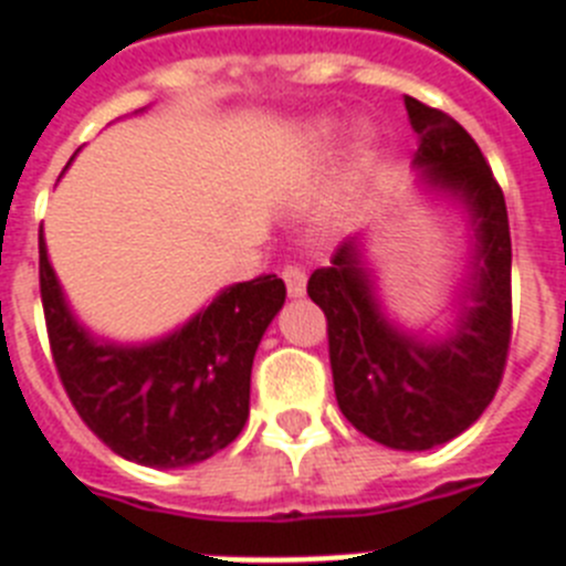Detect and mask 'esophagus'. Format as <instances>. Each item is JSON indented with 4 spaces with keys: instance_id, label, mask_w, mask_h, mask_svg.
Segmentation results:
<instances>
[{
    "instance_id": "obj_1",
    "label": "esophagus",
    "mask_w": 566,
    "mask_h": 566,
    "mask_svg": "<svg viewBox=\"0 0 566 566\" xmlns=\"http://www.w3.org/2000/svg\"><path fill=\"white\" fill-rule=\"evenodd\" d=\"M283 280H286V292L289 297H303L306 294V269L300 266H286L283 269Z\"/></svg>"
}]
</instances>
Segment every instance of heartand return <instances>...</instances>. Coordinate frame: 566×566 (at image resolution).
I'll return each instance as SVG.
<instances>
[{
	"label": "heart",
	"mask_w": 566,
	"mask_h": 566,
	"mask_svg": "<svg viewBox=\"0 0 566 566\" xmlns=\"http://www.w3.org/2000/svg\"><path fill=\"white\" fill-rule=\"evenodd\" d=\"M337 122H323L317 124V127L308 133V144H312L314 149H326L328 144L337 138ZM374 158H377V142H374V135H365L363 142H359L357 147V161H354V178H359L363 172H368L374 164Z\"/></svg>",
	"instance_id": "b5f03b06"
}]
</instances>
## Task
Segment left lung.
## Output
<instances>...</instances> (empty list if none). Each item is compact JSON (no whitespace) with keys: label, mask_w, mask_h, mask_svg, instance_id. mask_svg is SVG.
Masks as SVG:
<instances>
[{"label":"left lung","mask_w":566,"mask_h":566,"mask_svg":"<svg viewBox=\"0 0 566 566\" xmlns=\"http://www.w3.org/2000/svg\"><path fill=\"white\" fill-rule=\"evenodd\" d=\"M417 133L413 169L444 195L473 232L468 286L451 326L417 334L382 308L359 234L345 238L332 266L308 277V297L328 319L334 394L345 419L394 451H431L484 413L502 382L510 348V223L502 187L468 129L442 109L405 96Z\"/></svg>","instance_id":"obj_1"}]
</instances>
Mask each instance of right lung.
Listing matches in <instances>:
<instances>
[{
  "instance_id": "add662e5",
  "label": "right lung",
  "mask_w": 566,
  "mask_h": 566,
  "mask_svg": "<svg viewBox=\"0 0 566 566\" xmlns=\"http://www.w3.org/2000/svg\"><path fill=\"white\" fill-rule=\"evenodd\" d=\"M50 352L70 402L109 451L147 468H189L223 451L249 419L260 337L286 303L277 274L234 283L149 343L96 337L70 308L39 229Z\"/></svg>"
}]
</instances>
